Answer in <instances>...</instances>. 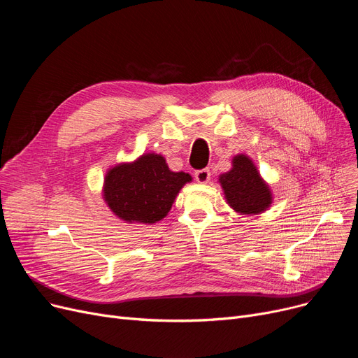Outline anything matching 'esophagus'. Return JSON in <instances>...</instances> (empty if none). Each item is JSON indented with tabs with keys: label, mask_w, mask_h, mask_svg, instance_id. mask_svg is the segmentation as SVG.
<instances>
[{
	"label": "esophagus",
	"mask_w": 358,
	"mask_h": 358,
	"mask_svg": "<svg viewBox=\"0 0 358 358\" xmlns=\"http://www.w3.org/2000/svg\"><path fill=\"white\" fill-rule=\"evenodd\" d=\"M194 177H196V181L197 182H208L210 180V169L209 168H203V169H197V171L194 173Z\"/></svg>",
	"instance_id": "1"
}]
</instances>
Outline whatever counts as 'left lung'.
Segmentation results:
<instances>
[{"mask_svg": "<svg viewBox=\"0 0 358 358\" xmlns=\"http://www.w3.org/2000/svg\"><path fill=\"white\" fill-rule=\"evenodd\" d=\"M219 182L228 204L241 215H258L271 206L270 187L247 155L234 157L232 168L219 177Z\"/></svg>", "mask_w": 358, "mask_h": 358, "instance_id": "obj_1", "label": "left lung"}]
</instances>
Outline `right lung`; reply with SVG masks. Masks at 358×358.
<instances>
[{"label": "right lung", "instance_id": "obj_1", "mask_svg": "<svg viewBox=\"0 0 358 358\" xmlns=\"http://www.w3.org/2000/svg\"><path fill=\"white\" fill-rule=\"evenodd\" d=\"M190 181V174L171 171L162 155L150 152L110 168L103 196L122 220L150 224L168 215L182 185Z\"/></svg>", "mask_w": 358, "mask_h": 358}]
</instances>
